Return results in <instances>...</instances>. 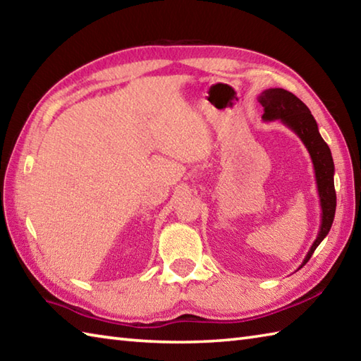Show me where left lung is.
<instances>
[{
  "mask_svg": "<svg viewBox=\"0 0 361 361\" xmlns=\"http://www.w3.org/2000/svg\"><path fill=\"white\" fill-rule=\"evenodd\" d=\"M257 101L264 106L262 119L265 122L279 119L283 126H287L298 135L299 140L305 145V149H307L312 158L313 169H315V180L321 206V225L317 239L313 240L310 250L302 260V267L309 262L313 251L317 250L318 245L324 240V237L331 231L335 217L336 194L334 186L335 166L332 153L329 145L321 137L317 121L312 116L307 105L301 99H298L293 93H290V91L283 88H268L260 93Z\"/></svg>",
  "mask_w": 361,
  "mask_h": 361,
  "instance_id": "8db88e82",
  "label": "left lung"
}]
</instances>
